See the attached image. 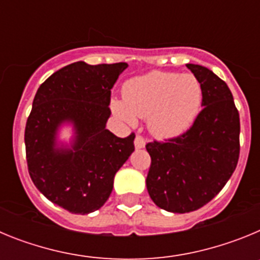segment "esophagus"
<instances>
[{"mask_svg": "<svg viewBox=\"0 0 260 260\" xmlns=\"http://www.w3.org/2000/svg\"><path fill=\"white\" fill-rule=\"evenodd\" d=\"M134 144H135V148H137V150H139V148H144V146H146V141H144L143 137H141V135H137V137H135Z\"/></svg>", "mask_w": 260, "mask_h": 260, "instance_id": "34e87169", "label": "esophagus"}]
</instances>
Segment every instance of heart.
<instances>
[{
	"mask_svg": "<svg viewBox=\"0 0 260 260\" xmlns=\"http://www.w3.org/2000/svg\"><path fill=\"white\" fill-rule=\"evenodd\" d=\"M201 82L192 74L151 71L127 80L121 100H112V110L134 125L137 117L148 118V128L158 138H176L190 128L202 104Z\"/></svg>",
	"mask_w": 260,
	"mask_h": 260,
	"instance_id": "b5f03b06",
	"label": "heart"
}]
</instances>
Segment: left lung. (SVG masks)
Instances as JSON below:
<instances>
[{"label":"left lung","instance_id":"1","mask_svg":"<svg viewBox=\"0 0 260 260\" xmlns=\"http://www.w3.org/2000/svg\"><path fill=\"white\" fill-rule=\"evenodd\" d=\"M186 66L201 82L203 109L182 135L146 146L148 194L157 207L173 213L191 212L212 201L240 156V114L231 89L210 69Z\"/></svg>","mask_w":260,"mask_h":260}]
</instances>
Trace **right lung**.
Wrapping results in <instances>:
<instances>
[{"mask_svg":"<svg viewBox=\"0 0 260 260\" xmlns=\"http://www.w3.org/2000/svg\"><path fill=\"white\" fill-rule=\"evenodd\" d=\"M127 63L88 65L83 61L59 69L39 87L24 132L32 182L52 203L87 215L104 206L114 176L134 152V138L107 130L110 89ZM70 124L73 139L58 141Z\"/></svg>","mask_w":260,"mask_h":260,"instance_id":"add662e5","label":"right lung"}]
</instances>
